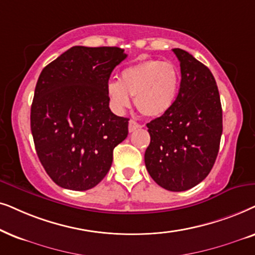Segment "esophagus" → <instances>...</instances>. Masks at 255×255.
<instances>
[{
	"label": "esophagus",
	"instance_id": "esophagus-1",
	"mask_svg": "<svg viewBox=\"0 0 255 255\" xmlns=\"http://www.w3.org/2000/svg\"><path fill=\"white\" fill-rule=\"evenodd\" d=\"M140 127H141V125L138 124V122H136L135 120H129V124H128V130H129L130 133L131 131L138 129Z\"/></svg>",
	"mask_w": 255,
	"mask_h": 255
}]
</instances>
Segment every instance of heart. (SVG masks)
I'll list each match as a JSON object with an SVG mask.
<instances>
[{
  "label": "heart",
  "instance_id": "obj_1",
  "mask_svg": "<svg viewBox=\"0 0 255 255\" xmlns=\"http://www.w3.org/2000/svg\"><path fill=\"white\" fill-rule=\"evenodd\" d=\"M179 72L175 64L149 59L126 67L120 81L107 84L106 92L111 105L118 112L135 106L145 117H161L170 110L177 97Z\"/></svg>",
  "mask_w": 255,
  "mask_h": 255
}]
</instances>
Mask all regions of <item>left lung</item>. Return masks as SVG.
I'll return each mask as SVG.
<instances>
[{"label":"left lung","mask_w":255,"mask_h":255,"mask_svg":"<svg viewBox=\"0 0 255 255\" xmlns=\"http://www.w3.org/2000/svg\"><path fill=\"white\" fill-rule=\"evenodd\" d=\"M182 80L172 107L147 124L150 144L144 154L149 175L169 191H185L210 174L219 151L223 112L215 77L182 49Z\"/></svg>","instance_id":"left-lung-1"}]
</instances>
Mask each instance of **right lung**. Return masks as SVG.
Masks as SVG:
<instances>
[{
  "instance_id": "obj_1",
  "label": "right lung",
  "mask_w": 255,
  "mask_h": 255,
  "mask_svg": "<svg viewBox=\"0 0 255 255\" xmlns=\"http://www.w3.org/2000/svg\"><path fill=\"white\" fill-rule=\"evenodd\" d=\"M126 57L120 47L73 46L40 72L30 126L39 161L57 185L85 191L110 171L129 119L112 113L106 87Z\"/></svg>"
}]
</instances>
